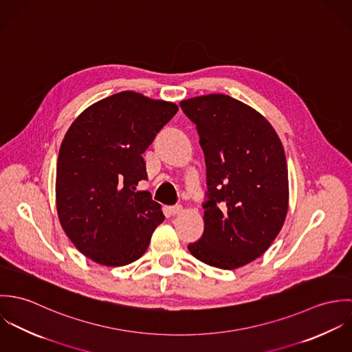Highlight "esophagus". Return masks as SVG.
<instances>
[{
	"mask_svg": "<svg viewBox=\"0 0 352 352\" xmlns=\"http://www.w3.org/2000/svg\"><path fill=\"white\" fill-rule=\"evenodd\" d=\"M182 211H183V206H180V204H175V206H170V207H169V212L173 214V215L180 214Z\"/></svg>",
	"mask_w": 352,
	"mask_h": 352,
	"instance_id": "34e87169",
	"label": "esophagus"
}]
</instances>
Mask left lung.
<instances>
[{
  "label": "left lung",
  "mask_w": 352,
  "mask_h": 352,
  "mask_svg": "<svg viewBox=\"0 0 352 352\" xmlns=\"http://www.w3.org/2000/svg\"><path fill=\"white\" fill-rule=\"evenodd\" d=\"M204 153V230L194 257L234 270L260 257L279 234L289 208L282 142L263 115L226 95L180 102Z\"/></svg>",
  "instance_id": "1"
}]
</instances>
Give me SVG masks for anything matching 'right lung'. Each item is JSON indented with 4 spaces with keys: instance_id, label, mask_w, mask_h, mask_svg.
I'll return each instance as SVG.
<instances>
[{
    "instance_id": "1",
    "label": "right lung",
    "mask_w": 352,
    "mask_h": 352,
    "mask_svg": "<svg viewBox=\"0 0 352 352\" xmlns=\"http://www.w3.org/2000/svg\"><path fill=\"white\" fill-rule=\"evenodd\" d=\"M177 109L126 91L95 102L69 127L56 162V211L70 241L94 261L138 260L165 219L137 186L148 179L142 153Z\"/></svg>"
}]
</instances>
